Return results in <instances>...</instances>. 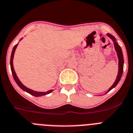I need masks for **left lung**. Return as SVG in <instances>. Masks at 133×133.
<instances>
[{"label": "left lung", "instance_id": "8db88e82", "mask_svg": "<svg viewBox=\"0 0 133 133\" xmlns=\"http://www.w3.org/2000/svg\"><path fill=\"white\" fill-rule=\"evenodd\" d=\"M107 36L109 37V38H111V40H112V41L113 42L115 50L116 52H117V57H118V60H119V69H118V74H117V78H116L114 83L112 85V86H111L109 89L107 90V91L106 92L105 94H106V93H108L109 91H110L111 89H113L114 87H115L116 86H117V85L119 83V81H120L121 78L122 77V75H123V65H124V59H123V52H122V49L120 47V46L119 45L118 42H117L116 38H115L113 35L110 34L109 33H107Z\"/></svg>", "mask_w": 133, "mask_h": 133}]
</instances>
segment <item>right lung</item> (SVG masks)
Listing matches in <instances>:
<instances>
[{
  "instance_id": "right-lung-1",
  "label": "right lung",
  "mask_w": 133,
  "mask_h": 133,
  "mask_svg": "<svg viewBox=\"0 0 133 133\" xmlns=\"http://www.w3.org/2000/svg\"><path fill=\"white\" fill-rule=\"evenodd\" d=\"M22 38H22L21 39H20V41L22 40ZM18 44H16V45L14 46V48H13V49H12V51L11 56H10V68H11L12 74V75H13V77H14V81H16V83H17L19 87H20V88L22 89V90L24 91H26V92H27V93H28L29 94H30V95H33V96L41 97V96H44V95H48V94H49V93H52V92L53 91L54 89H50V90L48 91H46V92L36 91L32 90V89H29V88H28L27 87H26V86H25L24 85L22 84V82L20 81V79H18V76L16 75V72H15V71H14V66H13V58H14V53H15V50H16V48H17Z\"/></svg>"
}]
</instances>
